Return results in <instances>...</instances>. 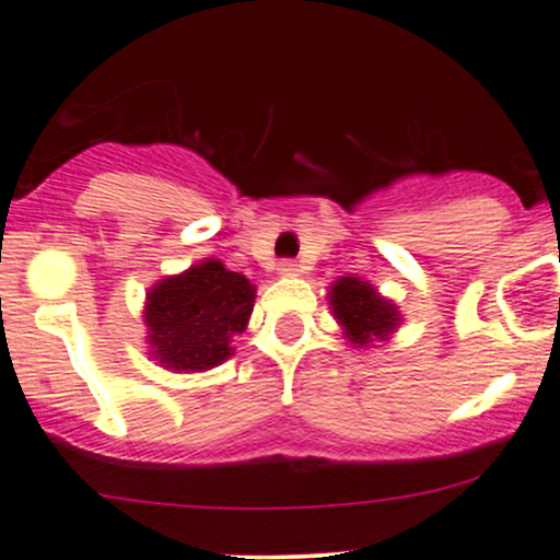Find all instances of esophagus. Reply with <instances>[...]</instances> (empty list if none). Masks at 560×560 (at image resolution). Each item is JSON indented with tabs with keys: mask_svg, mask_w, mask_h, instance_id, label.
Here are the masks:
<instances>
[{
	"mask_svg": "<svg viewBox=\"0 0 560 560\" xmlns=\"http://www.w3.org/2000/svg\"><path fill=\"white\" fill-rule=\"evenodd\" d=\"M279 276L281 279H292V276H298V265L290 262V259H284V262H279Z\"/></svg>",
	"mask_w": 560,
	"mask_h": 560,
	"instance_id": "34e87169",
	"label": "esophagus"
}]
</instances>
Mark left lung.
Here are the masks:
<instances>
[{
	"mask_svg": "<svg viewBox=\"0 0 560 560\" xmlns=\"http://www.w3.org/2000/svg\"><path fill=\"white\" fill-rule=\"evenodd\" d=\"M332 316L341 327L343 338L354 349H371L376 343H387L393 332H398L400 316L398 306L382 295L371 281L360 276H341L330 284L327 292Z\"/></svg>",
	"mask_w": 560,
	"mask_h": 560,
	"instance_id": "left-lung-1",
	"label": "left lung"
}]
</instances>
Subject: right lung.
<instances>
[{"label": "right lung", "instance_id": "add662e5", "mask_svg": "<svg viewBox=\"0 0 560 560\" xmlns=\"http://www.w3.org/2000/svg\"><path fill=\"white\" fill-rule=\"evenodd\" d=\"M257 287L208 257L149 287L143 306L149 358L173 374H200L235 354Z\"/></svg>", "mask_w": 560, "mask_h": 560}]
</instances>
